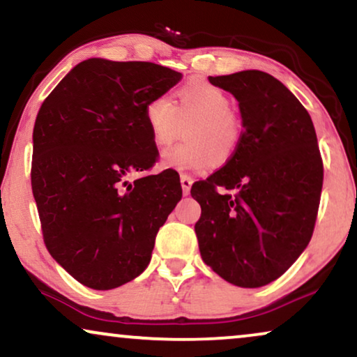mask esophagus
Returning <instances> with one entry per match:
<instances>
[{
	"mask_svg": "<svg viewBox=\"0 0 357 357\" xmlns=\"http://www.w3.org/2000/svg\"><path fill=\"white\" fill-rule=\"evenodd\" d=\"M180 183H182V190H183V195L187 197V195H190V190H192V185H193V178L190 177V175L183 174L180 175Z\"/></svg>",
	"mask_w": 357,
	"mask_h": 357,
	"instance_id": "34e87169",
	"label": "esophagus"
}]
</instances>
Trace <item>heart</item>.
Masks as SVG:
<instances>
[{
    "label": "heart",
    "mask_w": 357,
    "mask_h": 357,
    "mask_svg": "<svg viewBox=\"0 0 357 357\" xmlns=\"http://www.w3.org/2000/svg\"><path fill=\"white\" fill-rule=\"evenodd\" d=\"M144 120L158 148L170 146L187 125L182 144L162 155L160 167L175 172L203 170L224 162L237 148L238 121L232 114V100L221 87L193 81L177 91L175 105L167 96L153 97L144 107Z\"/></svg>",
    "instance_id": "obj_1"
}]
</instances>
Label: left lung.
Listing matches in <instances>:
<instances>
[{
	"label": "left lung",
	"instance_id": "obj_1",
	"mask_svg": "<svg viewBox=\"0 0 357 357\" xmlns=\"http://www.w3.org/2000/svg\"><path fill=\"white\" fill-rule=\"evenodd\" d=\"M238 102L242 133L226 164L193 183L203 261L238 287L275 281L309 245L324 183L314 123L268 73L209 76Z\"/></svg>",
	"mask_w": 357,
	"mask_h": 357
}]
</instances>
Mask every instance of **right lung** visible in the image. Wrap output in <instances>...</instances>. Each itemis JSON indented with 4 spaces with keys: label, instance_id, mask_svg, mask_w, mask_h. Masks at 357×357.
<instances>
[{
    "label": "right lung",
    "instance_id": "1",
    "mask_svg": "<svg viewBox=\"0 0 357 357\" xmlns=\"http://www.w3.org/2000/svg\"><path fill=\"white\" fill-rule=\"evenodd\" d=\"M180 79L182 73L155 63L89 58L38 110L31 180L43 242L91 289H115L139 276L182 198L175 170L128 180L159 155L146 104Z\"/></svg>",
    "mask_w": 357,
    "mask_h": 357
}]
</instances>
